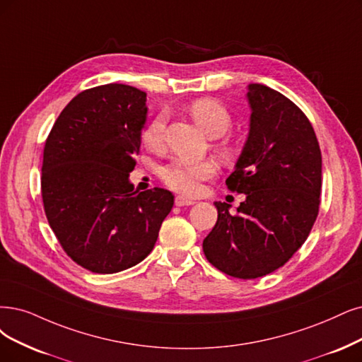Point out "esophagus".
Returning <instances> with one entry per match:
<instances>
[{"mask_svg":"<svg viewBox=\"0 0 362 362\" xmlns=\"http://www.w3.org/2000/svg\"><path fill=\"white\" fill-rule=\"evenodd\" d=\"M174 203H176V206L182 207V206H192L195 204V202L192 198H188V197H183V195H177L176 198H174Z\"/></svg>","mask_w":362,"mask_h":362,"instance_id":"esophagus-1","label":"esophagus"}]
</instances>
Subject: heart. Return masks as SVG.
<instances>
[{"label": "heart", "instance_id": "1", "mask_svg": "<svg viewBox=\"0 0 362 362\" xmlns=\"http://www.w3.org/2000/svg\"><path fill=\"white\" fill-rule=\"evenodd\" d=\"M191 117L195 124L202 128L209 137H221L231 128L233 119L228 109L223 104L211 98H198L192 101L188 107ZM165 129H167V116L165 113L156 115L151 124L143 129L141 140L151 151H159L165 143ZM218 152L225 160H233L237 155V149L231 143L218 144ZM216 173V164L211 159L203 160H185L173 159L167 165L160 168L159 176L168 188L195 195L202 189V183L207 179H211Z\"/></svg>", "mask_w": 362, "mask_h": 362}]
</instances>
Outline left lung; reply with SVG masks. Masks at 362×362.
<instances>
[{"mask_svg": "<svg viewBox=\"0 0 362 362\" xmlns=\"http://www.w3.org/2000/svg\"><path fill=\"white\" fill-rule=\"evenodd\" d=\"M250 128L228 189L245 194L237 213L216 202V225L203 242L204 255L222 273L257 279L289 261L316 221L322 156L307 116L282 93L247 86Z\"/></svg>", "mask_w": 362, "mask_h": 362, "instance_id": "left-lung-1", "label": "left lung"}]
</instances>
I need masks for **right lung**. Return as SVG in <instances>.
I'll use <instances>...</instances> for the list:
<instances>
[{"instance_id": "1", "label": "right lung", "mask_w": 362, "mask_h": 362, "mask_svg": "<svg viewBox=\"0 0 362 362\" xmlns=\"http://www.w3.org/2000/svg\"><path fill=\"white\" fill-rule=\"evenodd\" d=\"M146 115V92L120 83L95 86L65 105L46 140V218L66 255L92 273L141 262L173 209L170 191L139 192L129 183Z\"/></svg>"}]
</instances>
